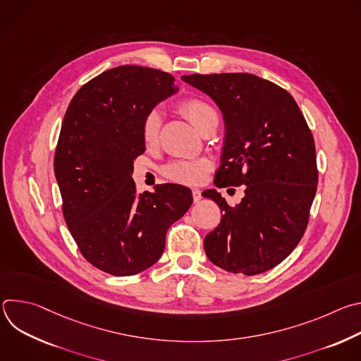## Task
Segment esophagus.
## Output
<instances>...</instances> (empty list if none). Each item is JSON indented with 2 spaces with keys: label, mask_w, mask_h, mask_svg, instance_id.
<instances>
[{
  "label": "esophagus",
  "mask_w": 361,
  "mask_h": 361,
  "mask_svg": "<svg viewBox=\"0 0 361 361\" xmlns=\"http://www.w3.org/2000/svg\"><path fill=\"white\" fill-rule=\"evenodd\" d=\"M192 200H194V202L201 200V191L198 188H192Z\"/></svg>",
  "instance_id": "esophagus-1"
}]
</instances>
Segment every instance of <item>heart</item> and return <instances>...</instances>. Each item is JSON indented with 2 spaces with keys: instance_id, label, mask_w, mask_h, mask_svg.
<instances>
[{
  "instance_id": "1",
  "label": "heart",
  "mask_w": 361,
  "mask_h": 361,
  "mask_svg": "<svg viewBox=\"0 0 361 361\" xmlns=\"http://www.w3.org/2000/svg\"><path fill=\"white\" fill-rule=\"evenodd\" d=\"M180 113L194 126L198 127L200 123L212 113H216L212 104L202 98L191 97L180 102ZM161 126V117L159 111H149L141 124V135L145 145H154L159 141ZM212 170V163L207 159H177L170 161L163 167V174L176 183L183 184H198Z\"/></svg>"
}]
</instances>
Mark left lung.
Segmentation results:
<instances>
[{"instance_id":"obj_1","label":"left lung","mask_w":361,"mask_h":361,"mask_svg":"<svg viewBox=\"0 0 361 361\" xmlns=\"http://www.w3.org/2000/svg\"><path fill=\"white\" fill-rule=\"evenodd\" d=\"M181 80L210 95L224 117L214 184L245 185L235 207L216 190L202 192L223 212L204 238L205 254L231 273H264L286 259L307 228L319 181L313 134L291 94L271 81L247 73Z\"/></svg>"}]
</instances>
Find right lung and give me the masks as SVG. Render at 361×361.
<instances>
[{
    "mask_svg": "<svg viewBox=\"0 0 361 361\" xmlns=\"http://www.w3.org/2000/svg\"><path fill=\"white\" fill-rule=\"evenodd\" d=\"M177 90L169 73L120 66L84 84L67 109L54 156L63 214L84 259L101 271L123 277L151 267L192 202L184 185L138 194L131 178L145 151L144 117Z\"/></svg>",
    "mask_w": 361,
    "mask_h": 361,
    "instance_id": "right-lung-1",
    "label": "right lung"
}]
</instances>
